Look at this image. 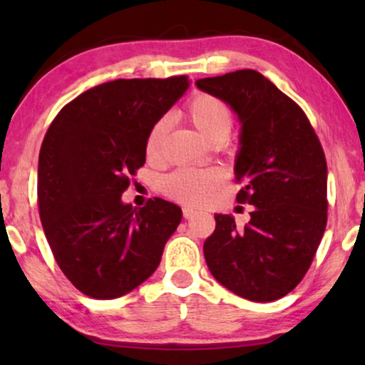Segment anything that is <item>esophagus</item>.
I'll list each match as a JSON object with an SVG mask.
<instances>
[{
  "mask_svg": "<svg viewBox=\"0 0 365 365\" xmlns=\"http://www.w3.org/2000/svg\"><path fill=\"white\" fill-rule=\"evenodd\" d=\"M196 216V211H194V209H191V207H182V217L184 219H191V217H194Z\"/></svg>",
  "mask_w": 365,
  "mask_h": 365,
  "instance_id": "34e87169",
  "label": "esophagus"
}]
</instances>
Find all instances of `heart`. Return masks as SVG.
<instances>
[{"mask_svg": "<svg viewBox=\"0 0 365 365\" xmlns=\"http://www.w3.org/2000/svg\"><path fill=\"white\" fill-rule=\"evenodd\" d=\"M186 114L191 123L209 141L226 139L232 128V113L221 98L209 93H197L186 104ZM169 131V119L159 118L149 128L144 153L148 159H158L163 141ZM224 174L217 168H181L164 178L163 192L174 201L187 206H204L221 186Z\"/></svg>", "mask_w": 365, "mask_h": 365, "instance_id": "1", "label": "heart"}]
</instances>
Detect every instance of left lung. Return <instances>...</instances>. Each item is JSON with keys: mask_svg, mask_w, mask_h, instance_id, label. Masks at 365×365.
Wrapping results in <instances>:
<instances>
[{"mask_svg": "<svg viewBox=\"0 0 365 365\" xmlns=\"http://www.w3.org/2000/svg\"><path fill=\"white\" fill-rule=\"evenodd\" d=\"M197 88L221 98L242 123L236 159L237 202L251 221L216 214L204 242L214 277L237 296L271 302L292 291L311 267L327 224V163L301 106L254 69L204 78Z\"/></svg>", "mask_w": 365, "mask_h": 365, "instance_id": "obj_1", "label": "left lung"}]
</instances>
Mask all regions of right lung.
I'll use <instances>...</instances> for the list:
<instances>
[{
  "instance_id": "right-lung-1",
  "label": "right lung",
  "mask_w": 365,
  "mask_h": 365,
  "mask_svg": "<svg viewBox=\"0 0 365 365\" xmlns=\"http://www.w3.org/2000/svg\"><path fill=\"white\" fill-rule=\"evenodd\" d=\"M187 86V76L116 79L79 94L49 124L39 217L59 269L89 297H121L146 281L181 222L176 204L154 197L134 209L121 194L146 163L149 128Z\"/></svg>"
}]
</instances>
